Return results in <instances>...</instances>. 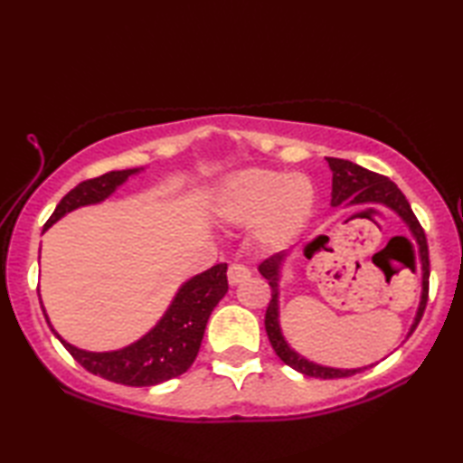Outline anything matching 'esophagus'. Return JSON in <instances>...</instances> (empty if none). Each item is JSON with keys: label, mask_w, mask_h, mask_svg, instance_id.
Masks as SVG:
<instances>
[{"label": "esophagus", "mask_w": 463, "mask_h": 463, "mask_svg": "<svg viewBox=\"0 0 463 463\" xmlns=\"http://www.w3.org/2000/svg\"><path fill=\"white\" fill-rule=\"evenodd\" d=\"M247 278H250V269L247 268V265L232 263L229 268V284L231 286H239L241 281H245Z\"/></svg>", "instance_id": "1"}]
</instances>
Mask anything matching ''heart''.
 Returning <instances> with one entry per match:
<instances>
[{
  "instance_id": "heart-1",
  "label": "heart",
  "mask_w": 463,
  "mask_h": 463,
  "mask_svg": "<svg viewBox=\"0 0 463 463\" xmlns=\"http://www.w3.org/2000/svg\"><path fill=\"white\" fill-rule=\"evenodd\" d=\"M315 203L317 190L308 175L249 167L218 182L213 210L226 224H253L261 245L284 247L307 229Z\"/></svg>"
}]
</instances>
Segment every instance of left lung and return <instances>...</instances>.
Here are the masks:
<instances>
[{
  "label": "left lung",
  "instance_id": "left-lung-1",
  "mask_svg": "<svg viewBox=\"0 0 463 463\" xmlns=\"http://www.w3.org/2000/svg\"><path fill=\"white\" fill-rule=\"evenodd\" d=\"M326 163L333 171L331 203L335 208L341 206V203L343 206H364L365 210H375L378 206H383L401 216L402 222L409 226V231L414 239V247H417V260L420 263V286H422L417 317H414L411 331L406 335L411 336L414 328H417V325L420 323L422 312H425V307H427V298H429V249H427L425 231H422L417 216H414L409 200L404 198V194L398 190V185L394 182H390L388 177L373 174V171H367L351 161L335 159V156H326ZM312 242H308L307 249H304L307 253ZM288 255H289L288 250H281V253L271 255L269 260H265L260 265V273L269 281L271 286V300H269L268 310H265V331H268L273 351H276L278 357L286 365L294 367L296 372H300L304 375H310V378H320V380L349 378V375H355L357 372L367 370V365L354 367V370L320 365V364L310 362V359H307L304 355L298 354L296 349L289 347V343L286 341L284 333H281V325H279V279H281V265L286 263Z\"/></svg>",
  "mask_w": 463,
  "mask_h": 463
}]
</instances>
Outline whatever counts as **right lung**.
I'll return each instance as SVG.
<instances>
[{
	"mask_svg": "<svg viewBox=\"0 0 463 463\" xmlns=\"http://www.w3.org/2000/svg\"><path fill=\"white\" fill-rule=\"evenodd\" d=\"M138 171H143V167L109 171V174L75 185L54 208L52 216L44 224V231H49L54 222L77 208L104 202ZM226 292H229L226 263H218L184 281L159 323L138 341L116 351H85L67 343L54 331L43 300L41 307L54 336L85 370L104 380L124 383V386H156L190 370L200 351L208 318Z\"/></svg>",
	"mask_w": 463,
	"mask_h": 463,
	"instance_id": "obj_1",
	"label": "right lung"
}]
</instances>
